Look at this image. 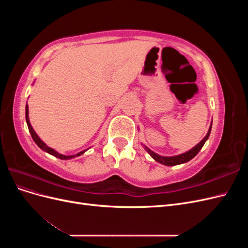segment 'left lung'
Instances as JSON below:
<instances>
[{"label":"left lung","mask_w":248,"mask_h":248,"mask_svg":"<svg viewBox=\"0 0 248 248\" xmlns=\"http://www.w3.org/2000/svg\"><path fill=\"white\" fill-rule=\"evenodd\" d=\"M211 128H212V122H211V125H210V127H209V130L206 134V137L202 139L197 146H194L192 149L189 150V151H187V152L182 153V154L175 155V156H161L159 154L153 152L152 150H150L146 145H144V148L155 161L159 162L161 164H164V166L172 167V166H177V164H182V163H185L187 161L191 160L193 157L200 152V150L202 148V146L205 145V142L209 139L210 132H211Z\"/></svg>","instance_id":"1"}]
</instances>
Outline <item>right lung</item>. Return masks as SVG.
<instances>
[{"instance_id": "right-lung-1", "label": "right lung", "mask_w": 248, "mask_h": 248, "mask_svg": "<svg viewBox=\"0 0 248 248\" xmlns=\"http://www.w3.org/2000/svg\"><path fill=\"white\" fill-rule=\"evenodd\" d=\"M26 121H27V124H28V128H29V131H30V133H31V136H32V139H33V140L36 142V145L38 146L41 150H43L44 152H46V153H48V154H50V155H52V156H55V157H57V158H60V159H63V160H67V159H72V158H74V157H78V156H80V155H82L84 154L87 150H84V151H80V152H78V154H74V155H63V154H60L59 152H57L56 150H54L52 148H50V147H48L46 142H44L39 137H38V134H37L36 132H35V130L33 129V127H32V125H31V123H30V120H29V106H28V102H27V104H26Z\"/></svg>"}]
</instances>
